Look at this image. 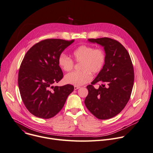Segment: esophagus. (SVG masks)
Segmentation results:
<instances>
[{
    "label": "esophagus",
    "instance_id": "34e87169",
    "mask_svg": "<svg viewBox=\"0 0 153 153\" xmlns=\"http://www.w3.org/2000/svg\"><path fill=\"white\" fill-rule=\"evenodd\" d=\"M79 88H80V87H79V86H76V85H75V86L74 87V89L75 90H76L79 89Z\"/></svg>",
    "mask_w": 153,
    "mask_h": 153
}]
</instances>
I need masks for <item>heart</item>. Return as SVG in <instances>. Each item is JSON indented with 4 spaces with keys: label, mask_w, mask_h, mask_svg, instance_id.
I'll list each match as a JSON object with an SVG mask.
<instances>
[{
    "label": "heart",
    "mask_w": 153,
    "mask_h": 153,
    "mask_svg": "<svg viewBox=\"0 0 153 153\" xmlns=\"http://www.w3.org/2000/svg\"><path fill=\"white\" fill-rule=\"evenodd\" d=\"M73 59L80 62V71H74L67 74L65 81L69 84L80 86L89 82L92 78L91 74H98L103 69L105 62V51L101 48L83 45L74 49L72 53ZM58 64L65 71H70L74 63L72 59L64 53L58 57Z\"/></svg>",
    "instance_id": "heart-1"
}]
</instances>
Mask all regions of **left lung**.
Segmentation results:
<instances>
[{
    "label": "left lung",
    "mask_w": 153,
    "mask_h": 153,
    "mask_svg": "<svg viewBox=\"0 0 153 153\" xmlns=\"http://www.w3.org/2000/svg\"><path fill=\"white\" fill-rule=\"evenodd\" d=\"M104 46L106 62L98 75L87 88L85 104L97 118L107 120L120 114L128 102L132 93L134 72L128 51L118 41L107 37L88 39ZM98 82V89L93 86Z\"/></svg>",
    "instance_id": "8db88e82"
}]
</instances>
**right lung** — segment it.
<instances>
[{"instance_id":"right-lung-1","label":"right lung","mask_w":153,"mask_h":153,"mask_svg":"<svg viewBox=\"0 0 153 153\" xmlns=\"http://www.w3.org/2000/svg\"><path fill=\"white\" fill-rule=\"evenodd\" d=\"M74 39H46L33 45L25 53L18 73L22 100L34 116L52 118L63 108L74 86H53L63 77L58 57Z\"/></svg>"}]
</instances>
